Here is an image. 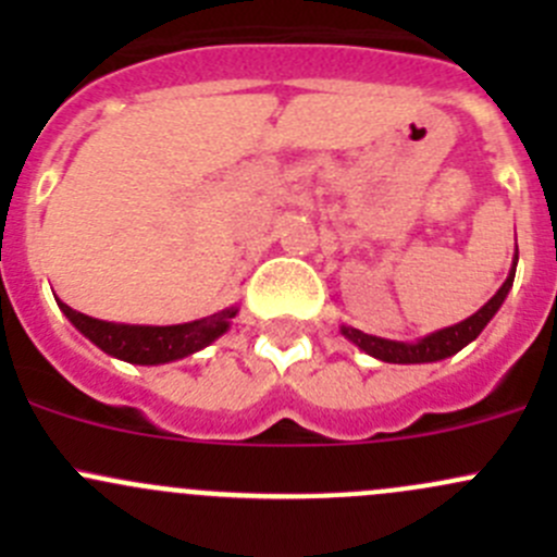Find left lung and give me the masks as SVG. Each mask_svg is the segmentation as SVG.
<instances>
[{"label":"left lung","mask_w":557,"mask_h":557,"mask_svg":"<svg viewBox=\"0 0 557 557\" xmlns=\"http://www.w3.org/2000/svg\"><path fill=\"white\" fill-rule=\"evenodd\" d=\"M515 269H518V245H515V258L512 269H509L507 280H504L502 288L493 294V299H487V305H482L474 314H469L460 323L447 325V329L434 331V334H425L418 342H396V339H383V336L363 334V331L352 329V325H339L342 336L350 339L358 350H363L367 356L377 358L385 363H434L442 358H450L458 350H463L469 342H474L482 334L487 323L493 320V314L502 310L504 299L509 296L515 283Z\"/></svg>","instance_id":"obj_1"}]
</instances>
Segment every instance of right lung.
<instances>
[{"label": "right lung", "mask_w": 557, "mask_h": 557, "mask_svg": "<svg viewBox=\"0 0 557 557\" xmlns=\"http://www.w3.org/2000/svg\"><path fill=\"white\" fill-rule=\"evenodd\" d=\"M55 301H59V310L70 318V323L86 339H91L99 350H104L112 358H121L126 363H137V367H159V363L180 361V358H188L194 352L205 350L218 336L226 334L232 318H237L239 312V307L232 305L201 320H190V323L128 325L91 318V314H83L66 307L61 299Z\"/></svg>", "instance_id": "1"}]
</instances>
